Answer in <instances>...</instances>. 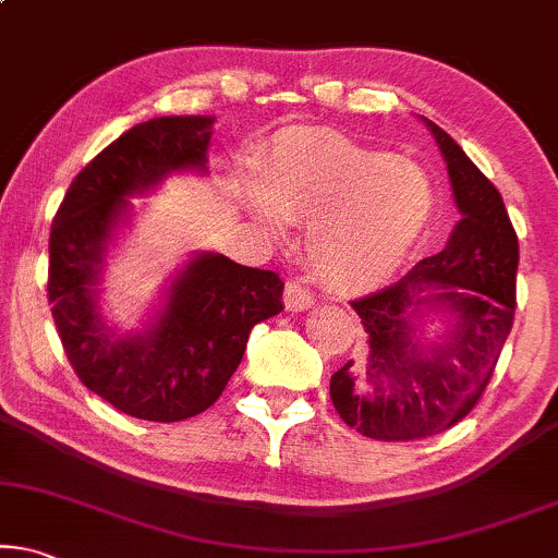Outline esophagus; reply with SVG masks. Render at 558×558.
Listing matches in <instances>:
<instances>
[{
    "label": "esophagus",
    "mask_w": 558,
    "mask_h": 558,
    "mask_svg": "<svg viewBox=\"0 0 558 558\" xmlns=\"http://www.w3.org/2000/svg\"><path fill=\"white\" fill-rule=\"evenodd\" d=\"M283 301L288 311H306L314 306V293L308 288H303L299 280H288L286 291H283Z\"/></svg>",
    "instance_id": "esophagus-1"
}]
</instances>
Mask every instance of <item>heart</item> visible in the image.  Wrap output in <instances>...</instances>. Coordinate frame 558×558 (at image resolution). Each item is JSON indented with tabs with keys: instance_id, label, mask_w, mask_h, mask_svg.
<instances>
[{
	"instance_id": "obj_1",
	"label": "heart",
	"mask_w": 558,
	"mask_h": 558,
	"mask_svg": "<svg viewBox=\"0 0 558 558\" xmlns=\"http://www.w3.org/2000/svg\"><path fill=\"white\" fill-rule=\"evenodd\" d=\"M240 202L270 236L306 225V252L326 280L367 288L390 278L436 214L430 175L411 160L341 137L280 140L240 181Z\"/></svg>"
}]
</instances>
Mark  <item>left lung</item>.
I'll list each match as a JSON object with an SVG mask.
<instances>
[{"instance_id": "obj_1", "label": "left lung", "mask_w": 558, "mask_h": 558, "mask_svg": "<svg viewBox=\"0 0 558 558\" xmlns=\"http://www.w3.org/2000/svg\"><path fill=\"white\" fill-rule=\"evenodd\" d=\"M447 162L462 219L439 255L398 283L352 301L367 331L360 373L331 375V403L347 426L377 441H413L464 418L485 392L515 316L518 236L500 191L439 124L423 117ZM444 315L445 333H422Z\"/></svg>"}]
</instances>
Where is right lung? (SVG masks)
<instances>
[{
  "mask_svg": "<svg viewBox=\"0 0 558 558\" xmlns=\"http://www.w3.org/2000/svg\"><path fill=\"white\" fill-rule=\"evenodd\" d=\"M214 117H155L124 132L73 178L50 227L48 301L81 383L132 418L173 423L217 403L240 367L252 326L283 311V280L193 252L170 275L143 331L101 316L109 244L130 225V196L170 173H209Z\"/></svg>",
  "mask_w": 558,
  "mask_h": 558,
  "instance_id": "right-lung-1",
  "label": "right lung"
}]
</instances>
